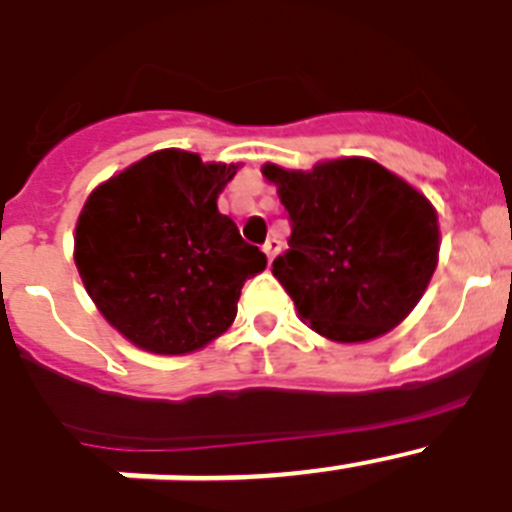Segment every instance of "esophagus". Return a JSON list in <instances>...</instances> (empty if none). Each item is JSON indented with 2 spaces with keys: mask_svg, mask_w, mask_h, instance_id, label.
Returning a JSON list of instances; mask_svg holds the SVG:
<instances>
[{
  "mask_svg": "<svg viewBox=\"0 0 512 512\" xmlns=\"http://www.w3.org/2000/svg\"><path fill=\"white\" fill-rule=\"evenodd\" d=\"M279 251H282V241H279V238H269V241L264 243V253H266V259H269V264L277 259Z\"/></svg>",
  "mask_w": 512,
  "mask_h": 512,
  "instance_id": "1",
  "label": "esophagus"
}]
</instances>
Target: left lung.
Masks as SVG:
<instances>
[{
	"instance_id": "8db88e82",
	"label": "left lung",
	"mask_w": 512,
	"mask_h": 512,
	"mask_svg": "<svg viewBox=\"0 0 512 512\" xmlns=\"http://www.w3.org/2000/svg\"><path fill=\"white\" fill-rule=\"evenodd\" d=\"M261 174L292 223L271 274L315 333L361 343L408 318L438 264V215L418 189L372 158Z\"/></svg>"
}]
</instances>
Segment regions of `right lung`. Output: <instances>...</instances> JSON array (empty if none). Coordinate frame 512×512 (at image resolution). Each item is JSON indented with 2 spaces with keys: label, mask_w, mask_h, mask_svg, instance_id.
I'll return each instance as SVG.
<instances>
[{
  "label": "right lung",
  "mask_w": 512,
  "mask_h": 512,
  "mask_svg": "<svg viewBox=\"0 0 512 512\" xmlns=\"http://www.w3.org/2000/svg\"><path fill=\"white\" fill-rule=\"evenodd\" d=\"M235 164L156 151L99 184L76 223L74 261L107 323L151 354H189L230 328L243 282L266 269L217 197Z\"/></svg>",
  "instance_id": "right-lung-1"
}]
</instances>
